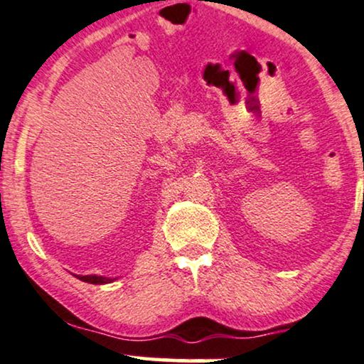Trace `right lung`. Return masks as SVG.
<instances>
[{
  "label": "right lung",
  "instance_id": "1",
  "mask_svg": "<svg viewBox=\"0 0 364 364\" xmlns=\"http://www.w3.org/2000/svg\"><path fill=\"white\" fill-rule=\"evenodd\" d=\"M80 280H84V282H89V284H109L112 282L114 279H109V277H102V275H77Z\"/></svg>",
  "mask_w": 364,
  "mask_h": 364
}]
</instances>
